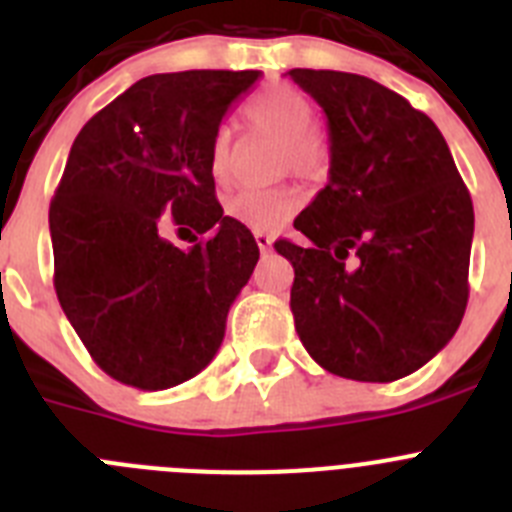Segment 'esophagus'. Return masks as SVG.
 <instances>
[{
    "mask_svg": "<svg viewBox=\"0 0 512 512\" xmlns=\"http://www.w3.org/2000/svg\"><path fill=\"white\" fill-rule=\"evenodd\" d=\"M253 238H256V243H259L261 253L271 251V243H274V238H271L269 233H264V230H256V233H253Z\"/></svg>",
    "mask_w": 512,
    "mask_h": 512,
    "instance_id": "obj_1",
    "label": "esophagus"
}]
</instances>
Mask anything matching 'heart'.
<instances>
[{"mask_svg": "<svg viewBox=\"0 0 512 512\" xmlns=\"http://www.w3.org/2000/svg\"><path fill=\"white\" fill-rule=\"evenodd\" d=\"M246 120L256 130L282 138L279 171H295L310 182L328 176L330 148L315 125V107L300 89L289 84H271L248 102ZM210 174L217 184H228L233 176V140L230 130L220 128L210 146ZM302 207V192L295 184L269 189H243L225 202L228 217L251 230H274L295 217Z\"/></svg>", "mask_w": 512, "mask_h": 512, "instance_id": "obj_1", "label": "heart"}]
</instances>
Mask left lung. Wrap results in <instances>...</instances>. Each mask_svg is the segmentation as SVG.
<instances>
[{"mask_svg": "<svg viewBox=\"0 0 512 512\" xmlns=\"http://www.w3.org/2000/svg\"><path fill=\"white\" fill-rule=\"evenodd\" d=\"M328 117V184L297 215L289 307L307 354L356 382L431 361L469 297L474 207L436 122L374 79L292 69Z\"/></svg>", "mask_w": 512, "mask_h": 512, "instance_id": "1", "label": "left lung"}]
</instances>
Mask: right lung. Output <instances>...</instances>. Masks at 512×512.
<instances>
[{
	"instance_id": "obj_1",
	"label": "right lung",
	"mask_w": 512,
	"mask_h": 512,
	"mask_svg": "<svg viewBox=\"0 0 512 512\" xmlns=\"http://www.w3.org/2000/svg\"><path fill=\"white\" fill-rule=\"evenodd\" d=\"M259 76H146L76 135L48 212L53 287L81 343L117 382L169 390L200 374L223 343L259 246L223 215L210 146ZM161 214L206 238L176 249L160 238Z\"/></svg>"
}]
</instances>
